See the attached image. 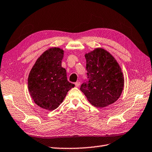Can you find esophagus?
Masks as SVG:
<instances>
[{
    "label": "esophagus",
    "instance_id": "obj_1",
    "mask_svg": "<svg viewBox=\"0 0 152 152\" xmlns=\"http://www.w3.org/2000/svg\"><path fill=\"white\" fill-rule=\"evenodd\" d=\"M75 85L76 87H79V86L80 85V83L78 81V82H77V83H75Z\"/></svg>",
    "mask_w": 152,
    "mask_h": 152
}]
</instances>
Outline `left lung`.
Segmentation results:
<instances>
[{
  "mask_svg": "<svg viewBox=\"0 0 152 152\" xmlns=\"http://www.w3.org/2000/svg\"><path fill=\"white\" fill-rule=\"evenodd\" d=\"M88 80L80 90L92 105L104 108L120 97L124 79L119 64L108 51L101 48L85 54Z\"/></svg>",
  "mask_w": 152,
  "mask_h": 152,
  "instance_id": "1",
  "label": "left lung"
}]
</instances>
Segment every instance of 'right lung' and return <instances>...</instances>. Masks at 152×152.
<instances>
[{
    "label": "right lung",
    "instance_id": "1",
    "mask_svg": "<svg viewBox=\"0 0 152 152\" xmlns=\"http://www.w3.org/2000/svg\"><path fill=\"white\" fill-rule=\"evenodd\" d=\"M63 57V50L51 48L37 58L29 72V94L40 108L48 110L57 108L68 91L75 86L68 82L66 69L62 67Z\"/></svg>",
    "mask_w": 152,
    "mask_h": 152
}]
</instances>
